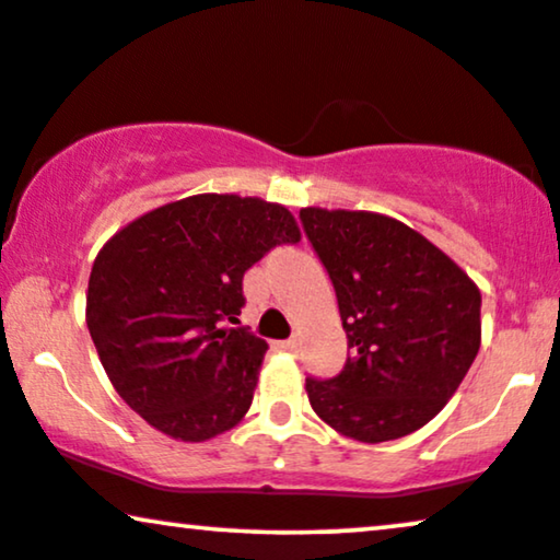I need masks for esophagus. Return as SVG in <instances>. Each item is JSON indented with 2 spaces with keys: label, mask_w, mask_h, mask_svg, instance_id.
Here are the masks:
<instances>
[{
  "label": "esophagus",
  "mask_w": 560,
  "mask_h": 560,
  "mask_svg": "<svg viewBox=\"0 0 560 560\" xmlns=\"http://www.w3.org/2000/svg\"><path fill=\"white\" fill-rule=\"evenodd\" d=\"M281 348L296 350V348H300V338H289V340H284V342H281Z\"/></svg>",
  "instance_id": "34e87169"
}]
</instances>
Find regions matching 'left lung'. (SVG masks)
Returning <instances> with one entry per match:
<instances>
[{
  "label": "left lung",
  "mask_w": 560,
  "mask_h": 560,
  "mask_svg": "<svg viewBox=\"0 0 560 560\" xmlns=\"http://www.w3.org/2000/svg\"><path fill=\"white\" fill-rule=\"evenodd\" d=\"M300 220L330 273L350 355L307 378L315 412L361 443L397 441L445 407L481 346V292L405 222L304 207Z\"/></svg>",
  "instance_id": "left-lung-1"
}]
</instances>
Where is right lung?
Instances as JSON below:
<instances>
[{
    "label": "right lung",
    "mask_w": 560,
    "mask_h": 560,
    "mask_svg": "<svg viewBox=\"0 0 560 560\" xmlns=\"http://www.w3.org/2000/svg\"><path fill=\"white\" fill-rule=\"evenodd\" d=\"M300 237L287 207L237 194H194L112 235L89 276L86 327L125 405L184 443L235 428L268 350L228 325H241L243 273Z\"/></svg>",
    "instance_id": "1"
}]
</instances>
